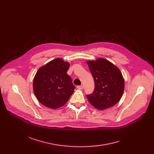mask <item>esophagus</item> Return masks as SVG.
<instances>
[{
  "mask_svg": "<svg viewBox=\"0 0 154 154\" xmlns=\"http://www.w3.org/2000/svg\"><path fill=\"white\" fill-rule=\"evenodd\" d=\"M77 88L79 90H83V85H80V86H77Z\"/></svg>",
  "mask_w": 154,
  "mask_h": 154,
  "instance_id": "34e87169",
  "label": "esophagus"
}]
</instances>
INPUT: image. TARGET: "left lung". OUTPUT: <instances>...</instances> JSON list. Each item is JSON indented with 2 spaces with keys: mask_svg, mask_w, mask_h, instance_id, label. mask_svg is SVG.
Masks as SVG:
<instances>
[{
  "mask_svg": "<svg viewBox=\"0 0 154 154\" xmlns=\"http://www.w3.org/2000/svg\"><path fill=\"white\" fill-rule=\"evenodd\" d=\"M93 75L95 88L87 95L90 103L100 110L112 107L121 99L124 90V80L119 68L108 60L99 58L87 61Z\"/></svg>",
  "mask_w": 154,
  "mask_h": 154,
  "instance_id": "8db88e82",
  "label": "left lung"
}]
</instances>
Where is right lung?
Listing matches in <instances>:
<instances>
[{"instance_id":"obj_1","label":"right lung","mask_w":154,"mask_h":154,"mask_svg":"<svg viewBox=\"0 0 154 154\" xmlns=\"http://www.w3.org/2000/svg\"><path fill=\"white\" fill-rule=\"evenodd\" d=\"M70 64L57 58L36 72L33 79V91L38 100L52 109L63 106L75 89L71 77L66 73Z\"/></svg>"}]
</instances>
